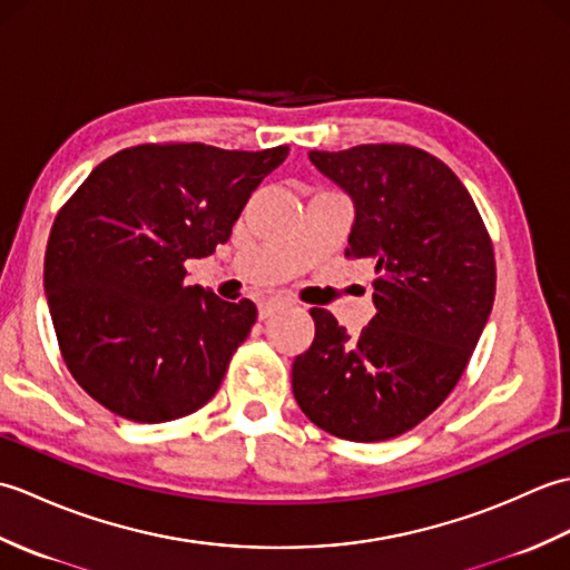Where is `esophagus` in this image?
I'll list each match as a JSON object with an SVG mask.
<instances>
[{"mask_svg":"<svg viewBox=\"0 0 570 570\" xmlns=\"http://www.w3.org/2000/svg\"><path fill=\"white\" fill-rule=\"evenodd\" d=\"M288 304L284 298H269V301H262L259 304V318H269V316H274V313H278V311H284Z\"/></svg>","mask_w":570,"mask_h":570,"instance_id":"obj_1","label":"esophagus"}]
</instances>
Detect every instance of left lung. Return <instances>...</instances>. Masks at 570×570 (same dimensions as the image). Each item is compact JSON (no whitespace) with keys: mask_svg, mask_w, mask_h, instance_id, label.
Returning a JSON list of instances; mask_svg holds the SVG:
<instances>
[{"mask_svg":"<svg viewBox=\"0 0 570 570\" xmlns=\"http://www.w3.org/2000/svg\"><path fill=\"white\" fill-rule=\"evenodd\" d=\"M353 200L350 257L374 266V313L357 335L313 308L294 360L301 411L345 441L414 429L453 392L494 301V254L470 193L435 156L404 144L308 151Z\"/></svg>","mask_w":570,"mask_h":570,"instance_id":"obj_1","label":"left lung"}]
</instances>
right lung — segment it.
Wrapping results in <instances>:
<instances>
[{"label":"right lung","instance_id":"right-lung-1","mask_svg":"<svg viewBox=\"0 0 570 570\" xmlns=\"http://www.w3.org/2000/svg\"><path fill=\"white\" fill-rule=\"evenodd\" d=\"M286 154L141 144L82 180L48 237L43 288L60 353L95 402L164 423L215 396L257 308L188 286L184 262L225 245Z\"/></svg>","mask_w":570,"mask_h":570}]
</instances>
